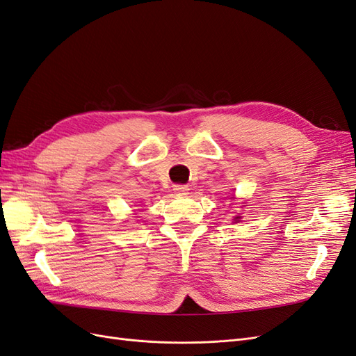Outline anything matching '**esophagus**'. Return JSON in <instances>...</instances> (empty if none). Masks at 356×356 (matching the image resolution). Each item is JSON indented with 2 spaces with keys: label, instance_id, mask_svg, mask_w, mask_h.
Segmentation results:
<instances>
[{
  "label": "esophagus",
  "instance_id": "34e87169",
  "mask_svg": "<svg viewBox=\"0 0 356 356\" xmlns=\"http://www.w3.org/2000/svg\"><path fill=\"white\" fill-rule=\"evenodd\" d=\"M188 190L190 188L186 184H177V186H174V191L177 193V195H187Z\"/></svg>",
  "mask_w": 356,
  "mask_h": 356
}]
</instances>
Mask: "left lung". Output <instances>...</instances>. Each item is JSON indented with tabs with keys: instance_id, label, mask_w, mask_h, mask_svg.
I'll list each match as a JSON object with an SVG mask.
<instances>
[{
	"instance_id": "obj_1",
	"label": "left lung",
	"mask_w": 356,
	"mask_h": 356,
	"mask_svg": "<svg viewBox=\"0 0 356 356\" xmlns=\"http://www.w3.org/2000/svg\"><path fill=\"white\" fill-rule=\"evenodd\" d=\"M238 218H239V217H236V220H238Z\"/></svg>"
}]
</instances>
